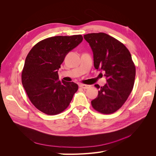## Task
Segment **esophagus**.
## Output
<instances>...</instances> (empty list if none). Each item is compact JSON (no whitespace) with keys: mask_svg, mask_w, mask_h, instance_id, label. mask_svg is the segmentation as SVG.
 Here are the masks:
<instances>
[{"mask_svg":"<svg viewBox=\"0 0 156 156\" xmlns=\"http://www.w3.org/2000/svg\"><path fill=\"white\" fill-rule=\"evenodd\" d=\"M79 87L82 88H83V89H87V88L90 87V85H87V84H80Z\"/></svg>","mask_w":156,"mask_h":156,"instance_id":"1","label":"esophagus"}]
</instances>
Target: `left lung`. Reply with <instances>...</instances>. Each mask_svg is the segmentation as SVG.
I'll list each match as a JSON object with an SVG mask.
<instances>
[{
	"instance_id": "8db88e82",
	"label": "left lung",
	"mask_w": 156,
	"mask_h": 156,
	"mask_svg": "<svg viewBox=\"0 0 156 156\" xmlns=\"http://www.w3.org/2000/svg\"><path fill=\"white\" fill-rule=\"evenodd\" d=\"M94 55V66L103 71L107 82L98 97L91 101L92 107L102 114H112L124 105L133 90L135 66L129 50L120 41L105 33L84 35Z\"/></svg>"
}]
</instances>
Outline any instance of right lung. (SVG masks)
<instances>
[{
	"label": "right lung",
	"mask_w": 156,
	"mask_h": 156,
	"mask_svg": "<svg viewBox=\"0 0 156 156\" xmlns=\"http://www.w3.org/2000/svg\"><path fill=\"white\" fill-rule=\"evenodd\" d=\"M83 39L80 34L48 37L37 43L27 56L23 86L32 104L46 115L63 112L77 91L76 83L60 81L58 70L66 55Z\"/></svg>",
	"instance_id": "obj_1"
}]
</instances>
